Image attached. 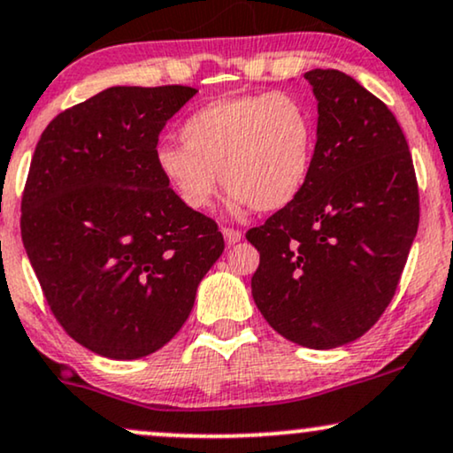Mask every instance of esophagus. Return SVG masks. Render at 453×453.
<instances>
[{
  "label": "esophagus",
  "mask_w": 453,
  "mask_h": 453,
  "mask_svg": "<svg viewBox=\"0 0 453 453\" xmlns=\"http://www.w3.org/2000/svg\"><path fill=\"white\" fill-rule=\"evenodd\" d=\"M222 237H225L226 245H235L243 239L242 231H235V228H222Z\"/></svg>",
  "instance_id": "34e87169"
}]
</instances>
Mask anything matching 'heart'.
<instances>
[{
	"label": "heart",
	"instance_id": "1",
	"mask_svg": "<svg viewBox=\"0 0 453 453\" xmlns=\"http://www.w3.org/2000/svg\"><path fill=\"white\" fill-rule=\"evenodd\" d=\"M180 144H159L155 164L187 208L205 210L220 182L235 211L286 210L304 191L317 159V119L294 94H237L184 121Z\"/></svg>",
	"mask_w": 453,
	"mask_h": 453
}]
</instances>
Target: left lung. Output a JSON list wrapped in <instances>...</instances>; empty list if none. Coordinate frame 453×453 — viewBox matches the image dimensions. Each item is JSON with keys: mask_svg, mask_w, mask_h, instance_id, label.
Wrapping results in <instances>:
<instances>
[{"mask_svg": "<svg viewBox=\"0 0 453 453\" xmlns=\"http://www.w3.org/2000/svg\"><path fill=\"white\" fill-rule=\"evenodd\" d=\"M317 100V159L303 195L248 231L252 296L306 349L349 344L395 296L420 203L410 147L380 98L336 69L304 73Z\"/></svg>", "mask_w": 453, "mask_h": 453, "instance_id": "1", "label": "left lung"}]
</instances>
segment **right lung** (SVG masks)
<instances>
[{
    "label": "right lung",
    "mask_w": 453,
    "mask_h": 453,
    "mask_svg": "<svg viewBox=\"0 0 453 453\" xmlns=\"http://www.w3.org/2000/svg\"><path fill=\"white\" fill-rule=\"evenodd\" d=\"M197 90L113 86L54 117L22 195L20 233L65 332L109 359L170 342L220 258L216 222L155 164L159 132Z\"/></svg>",
    "instance_id": "add662e5"
}]
</instances>
